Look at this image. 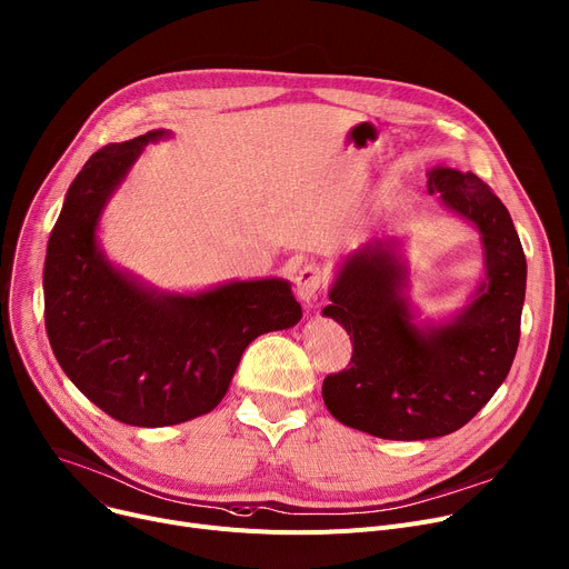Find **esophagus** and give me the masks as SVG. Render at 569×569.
Wrapping results in <instances>:
<instances>
[{
	"instance_id": "obj_1",
	"label": "esophagus",
	"mask_w": 569,
	"mask_h": 569,
	"mask_svg": "<svg viewBox=\"0 0 569 569\" xmlns=\"http://www.w3.org/2000/svg\"><path fill=\"white\" fill-rule=\"evenodd\" d=\"M295 286H297L299 299L305 301V305H311V301H316L318 292L325 286V272H322L320 264H316V262L305 264V268L299 270V274L295 279Z\"/></svg>"
}]
</instances>
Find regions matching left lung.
<instances>
[{
    "label": "left lung",
    "instance_id": "obj_1",
    "mask_svg": "<svg viewBox=\"0 0 569 569\" xmlns=\"http://www.w3.org/2000/svg\"><path fill=\"white\" fill-rule=\"evenodd\" d=\"M428 192L469 219L485 249V281L448 325H413L396 242H368L340 264L322 316L352 340L350 368L327 375L336 421L380 439L416 441L467 426L510 372L526 295V256L510 212L476 173L435 167Z\"/></svg>",
    "mask_w": 569,
    "mask_h": 569
}]
</instances>
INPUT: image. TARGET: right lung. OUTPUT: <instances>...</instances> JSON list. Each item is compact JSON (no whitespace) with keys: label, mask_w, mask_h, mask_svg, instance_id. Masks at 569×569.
I'll return each instance as SVG.
<instances>
[{"label":"right lung","mask_w":569,"mask_h":569,"mask_svg":"<svg viewBox=\"0 0 569 569\" xmlns=\"http://www.w3.org/2000/svg\"><path fill=\"white\" fill-rule=\"evenodd\" d=\"M150 130L109 143L68 187L43 272L52 352L93 405L137 428L192 421L229 391L242 352L260 333L301 318L290 283L233 281L199 295H164L117 270L98 247L100 214Z\"/></svg>","instance_id":"1"}]
</instances>
